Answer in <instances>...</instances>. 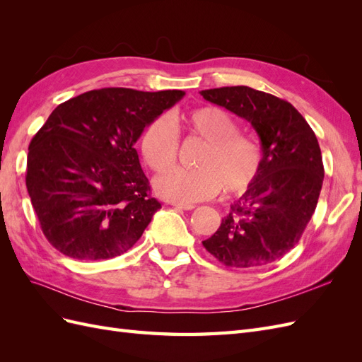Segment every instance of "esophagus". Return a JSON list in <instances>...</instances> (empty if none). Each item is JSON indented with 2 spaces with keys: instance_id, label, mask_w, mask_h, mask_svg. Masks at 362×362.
<instances>
[{
  "instance_id": "34e87169",
  "label": "esophagus",
  "mask_w": 362,
  "mask_h": 362,
  "mask_svg": "<svg viewBox=\"0 0 362 362\" xmlns=\"http://www.w3.org/2000/svg\"><path fill=\"white\" fill-rule=\"evenodd\" d=\"M172 205L175 208H178V210H185V211H190V210H193V208L196 206L193 204H178V202H173Z\"/></svg>"
}]
</instances>
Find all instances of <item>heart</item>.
<instances>
[{
    "label": "heart",
    "mask_w": 362,
    "mask_h": 362,
    "mask_svg": "<svg viewBox=\"0 0 362 362\" xmlns=\"http://www.w3.org/2000/svg\"><path fill=\"white\" fill-rule=\"evenodd\" d=\"M164 116L149 122L140 139V149L148 166L154 172H164L173 166L178 157V131L205 140L196 158V169H172L156 180L161 198L189 204L208 199L223 190L225 194L245 193L257 180L262 149L258 141L240 133L237 120L216 105L192 108Z\"/></svg>",
    "instance_id": "1"
}]
</instances>
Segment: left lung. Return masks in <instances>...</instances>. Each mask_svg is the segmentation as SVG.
Here are the masks:
<instances>
[{"label":"left lung","mask_w":362,"mask_h":362,"mask_svg":"<svg viewBox=\"0 0 362 362\" xmlns=\"http://www.w3.org/2000/svg\"><path fill=\"white\" fill-rule=\"evenodd\" d=\"M201 95L250 122L262 149L257 180L202 245L228 267L270 264L299 243L314 214L325 177L319 141L303 116L278 96L247 86Z\"/></svg>","instance_id":"left-lung-1"}]
</instances>
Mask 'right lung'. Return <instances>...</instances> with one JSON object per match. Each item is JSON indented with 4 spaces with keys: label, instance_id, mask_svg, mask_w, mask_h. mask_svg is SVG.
Instances as JSON below:
<instances>
[{
    "label": "right lung",
    "instance_id": "right-lung-1",
    "mask_svg": "<svg viewBox=\"0 0 362 362\" xmlns=\"http://www.w3.org/2000/svg\"><path fill=\"white\" fill-rule=\"evenodd\" d=\"M184 96L105 87L57 105L31 139L25 184L43 235L63 255L95 261L136 245L161 204L134 144Z\"/></svg>",
    "mask_w": 362,
    "mask_h": 362
}]
</instances>
